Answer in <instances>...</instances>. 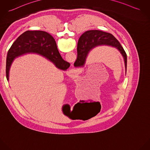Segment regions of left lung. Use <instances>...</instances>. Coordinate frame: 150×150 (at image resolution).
Returning <instances> with one entry per match:
<instances>
[{"label": "left lung", "mask_w": 150, "mask_h": 150, "mask_svg": "<svg viewBox=\"0 0 150 150\" xmlns=\"http://www.w3.org/2000/svg\"><path fill=\"white\" fill-rule=\"evenodd\" d=\"M101 45L115 47L120 51L125 58L126 55L123 47L112 35L99 30L87 31L81 35L78 40V47L79 54L76 60V66L83 65L89 51L93 48ZM78 104H79V107L87 120L96 115L101 109L99 102H93L91 100H80Z\"/></svg>", "instance_id": "obj_1"}]
</instances>
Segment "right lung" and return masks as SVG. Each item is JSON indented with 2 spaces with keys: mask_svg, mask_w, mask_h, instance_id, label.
<instances>
[{
  "mask_svg": "<svg viewBox=\"0 0 150 150\" xmlns=\"http://www.w3.org/2000/svg\"><path fill=\"white\" fill-rule=\"evenodd\" d=\"M28 51L34 52L50 59L57 66H60L65 62L58 52L55 40L51 35L42 31H26L19 40H17L7 56L6 62L7 81H9V71L13 59Z\"/></svg>",
  "mask_w": 150,
  "mask_h": 150,
  "instance_id": "add662e5",
  "label": "right lung"
}]
</instances>
